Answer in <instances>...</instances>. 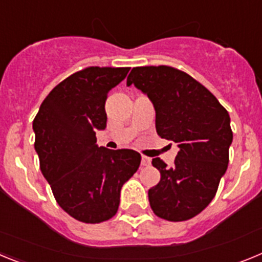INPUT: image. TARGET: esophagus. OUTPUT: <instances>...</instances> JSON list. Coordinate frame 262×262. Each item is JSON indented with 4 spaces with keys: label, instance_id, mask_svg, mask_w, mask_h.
<instances>
[{
    "label": "esophagus",
    "instance_id": "esophagus-1",
    "mask_svg": "<svg viewBox=\"0 0 262 262\" xmlns=\"http://www.w3.org/2000/svg\"><path fill=\"white\" fill-rule=\"evenodd\" d=\"M142 165H143V166L151 165V159H149V157L143 156V157H142Z\"/></svg>",
    "mask_w": 262,
    "mask_h": 262
}]
</instances>
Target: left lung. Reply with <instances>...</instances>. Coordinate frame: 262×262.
<instances>
[{"label":"left lung","instance_id":"8db88e82","mask_svg":"<svg viewBox=\"0 0 262 262\" xmlns=\"http://www.w3.org/2000/svg\"><path fill=\"white\" fill-rule=\"evenodd\" d=\"M133 84L154 103L157 135L178 147L172 168L152 160L161 178L148 190L149 205L166 221L191 219L211 202L228 166L230 115L210 90L172 67L133 68L127 86Z\"/></svg>","mask_w":262,"mask_h":262}]
</instances>
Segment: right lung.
<instances>
[{"label":"right lung","mask_w":262,"mask_h":262,"mask_svg":"<svg viewBox=\"0 0 262 262\" xmlns=\"http://www.w3.org/2000/svg\"><path fill=\"white\" fill-rule=\"evenodd\" d=\"M129 68L89 67L51 90L32 122L40 170L55 200L72 217L101 223L114 216L120 189L140 165L133 149L98 147L106 128L105 102Z\"/></svg>","instance_id":"obj_1"}]
</instances>
